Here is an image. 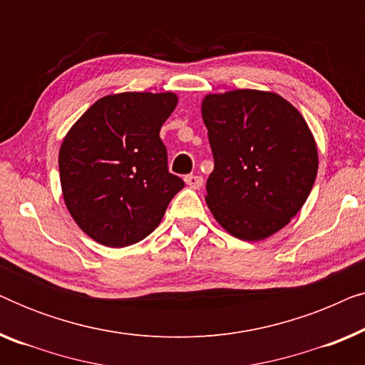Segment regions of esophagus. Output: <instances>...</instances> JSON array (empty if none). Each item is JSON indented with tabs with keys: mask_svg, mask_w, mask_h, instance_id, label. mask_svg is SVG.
Instances as JSON below:
<instances>
[{
	"mask_svg": "<svg viewBox=\"0 0 365 365\" xmlns=\"http://www.w3.org/2000/svg\"><path fill=\"white\" fill-rule=\"evenodd\" d=\"M184 181H186V184H187L189 187L199 189V187L202 186L204 179H202V176H197V174H187V176L184 178Z\"/></svg>",
	"mask_w": 365,
	"mask_h": 365,
	"instance_id": "esophagus-1",
	"label": "esophagus"
}]
</instances>
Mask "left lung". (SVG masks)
<instances>
[{"label": "left lung", "instance_id": "obj_1", "mask_svg": "<svg viewBox=\"0 0 365 365\" xmlns=\"http://www.w3.org/2000/svg\"><path fill=\"white\" fill-rule=\"evenodd\" d=\"M202 119L214 156L206 202L234 237L261 241L304 206L317 176V146L301 113L274 93L209 94Z\"/></svg>", "mask_w": 365, "mask_h": 365}]
</instances>
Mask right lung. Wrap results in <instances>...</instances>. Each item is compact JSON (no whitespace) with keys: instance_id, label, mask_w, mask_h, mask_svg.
I'll return each mask as SVG.
<instances>
[{"instance_id":"right-lung-1","label":"right lung","mask_w":365,"mask_h":365,"mask_svg":"<svg viewBox=\"0 0 365 365\" xmlns=\"http://www.w3.org/2000/svg\"><path fill=\"white\" fill-rule=\"evenodd\" d=\"M178 104L173 93H121L93 104L59 149L68 211L94 241L131 246L149 236L184 187L159 138Z\"/></svg>"}]
</instances>
